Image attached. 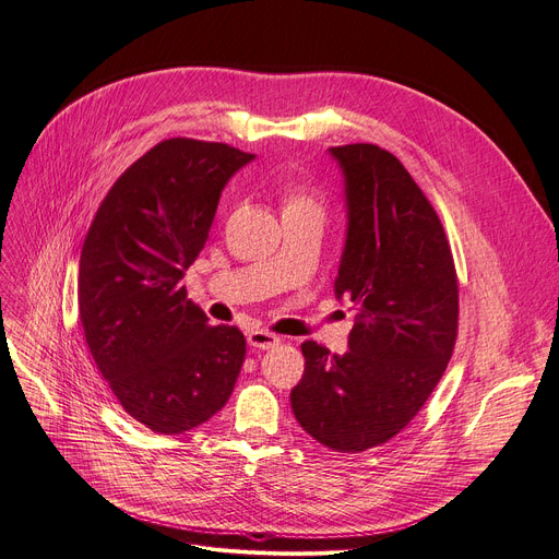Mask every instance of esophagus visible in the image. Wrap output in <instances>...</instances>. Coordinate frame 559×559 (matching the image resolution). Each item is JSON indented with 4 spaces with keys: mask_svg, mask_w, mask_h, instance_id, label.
<instances>
[{
    "mask_svg": "<svg viewBox=\"0 0 559 559\" xmlns=\"http://www.w3.org/2000/svg\"><path fill=\"white\" fill-rule=\"evenodd\" d=\"M246 341L253 349H269V347H276L281 343V338L276 334L264 332V329H253V332H248Z\"/></svg>",
    "mask_w": 559,
    "mask_h": 559,
    "instance_id": "34e87169",
    "label": "esophagus"
}]
</instances>
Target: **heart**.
<instances>
[{
	"instance_id": "heart-1",
	"label": "heart",
	"mask_w": 559,
	"mask_h": 559,
	"mask_svg": "<svg viewBox=\"0 0 559 559\" xmlns=\"http://www.w3.org/2000/svg\"><path fill=\"white\" fill-rule=\"evenodd\" d=\"M287 206H316V210H320L316 198L306 193H295L290 200H287Z\"/></svg>"
}]
</instances>
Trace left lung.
Here are the masks:
<instances>
[{
  "mask_svg": "<svg viewBox=\"0 0 559 559\" xmlns=\"http://www.w3.org/2000/svg\"><path fill=\"white\" fill-rule=\"evenodd\" d=\"M345 177L336 297L357 306L345 355L306 341L290 403L320 444L359 453L417 417L459 336V278L444 227L403 163L378 144L329 150Z\"/></svg>",
  "mask_w": 559,
  "mask_h": 559,
  "instance_id": "1",
  "label": "left lung"
}]
</instances>
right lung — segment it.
Segmentation results:
<instances>
[{
  "mask_svg": "<svg viewBox=\"0 0 559 559\" xmlns=\"http://www.w3.org/2000/svg\"><path fill=\"white\" fill-rule=\"evenodd\" d=\"M251 160L223 142L163 140L112 183L82 243L78 311L92 359L119 405L163 436L210 421L239 378L243 334L206 322L181 278L223 186Z\"/></svg>",
  "mask_w": 559,
  "mask_h": 559,
  "instance_id": "1",
  "label": "right lung"
}]
</instances>
